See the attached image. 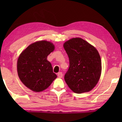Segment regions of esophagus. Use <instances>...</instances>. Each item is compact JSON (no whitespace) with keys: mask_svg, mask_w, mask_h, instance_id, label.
Returning <instances> with one entry per match:
<instances>
[{"mask_svg":"<svg viewBox=\"0 0 122 122\" xmlns=\"http://www.w3.org/2000/svg\"><path fill=\"white\" fill-rule=\"evenodd\" d=\"M58 76L59 77H60V78H61V77H62V76H63L62 73V72H59V73H58Z\"/></svg>","mask_w":122,"mask_h":122,"instance_id":"esophagus-1","label":"esophagus"}]
</instances>
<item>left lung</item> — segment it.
<instances>
[{"instance_id":"8db88e82","label":"left lung","mask_w":122,"mask_h":122,"mask_svg":"<svg viewBox=\"0 0 122 122\" xmlns=\"http://www.w3.org/2000/svg\"><path fill=\"white\" fill-rule=\"evenodd\" d=\"M64 48L69 59L70 66L64 80L74 93L89 92L99 80L102 66L96 48L80 38L66 41Z\"/></svg>"}]
</instances>
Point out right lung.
Masks as SVG:
<instances>
[{
    "instance_id": "1",
    "label": "right lung",
    "mask_w": 122,
    "mask_h": 122,
    "mask_svg": "<svg viewBox=\"0 0 122 122\" xmlns=\"http://www.w3.org/2000/svg\"><path fill=\"white\" fill-rule=\"evenodd\" d=\"M54 50L52 43L42 40L31 44L22 51L17 61L19 79L25 86L36 92L48 88L56 75L47 56Z\"/></svg>"
}]
</instances>
